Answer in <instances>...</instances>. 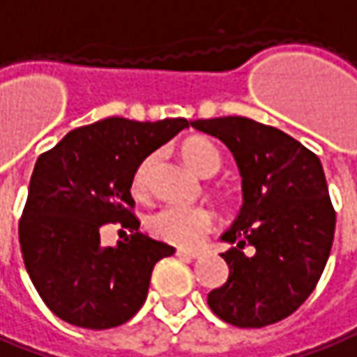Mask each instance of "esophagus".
<instances>
[{
  "instance_id": "esophagus-1",
  "label": "esophagus",
  "mask_w": 357,
  "mask_h": 357,
  "mask_svg": "<svg viewBox=\"0 0 357 357\" xmlns=\"http://www.w3.org/2000/svg\"><path fill=\"white\" fill-rule=\"evenodd\" d=\"M178 256L181 258H189V260H195L201 256V252L199 250H188V248H178Z\"/></svg>"
}]
</instances>
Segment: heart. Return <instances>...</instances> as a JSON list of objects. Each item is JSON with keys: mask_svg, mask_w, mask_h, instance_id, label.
<instances>
[{"mask_svg": "<svg viewBox=\"0 0 357 357\" xmlns=\"http://www.w3.org/2000/svg\"><path fill=\"white\" fill-rule=\"evenodd\" d=\"M181 156L199 176L209 178L220 166V154L205 138H189L181 146ZM150 158L142 160L130 178V191L140 195L146 189ZM213 227V215L197 205H166L146 219V229L154 238L178 246H197Z\"/></svg>", "mask_w": 357, "mask_h": 357, "instance_id": "1", "label": "heart"}]
</instances>
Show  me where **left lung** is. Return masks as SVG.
<instances>
[{
  "label": "left lung",
  "instance_id": "left-lung-1",
  "mask_svg": "<svg viewBox=\"0 0 357 357\" xmlns=\"http://www.w3.org/2000/svg\"><path fill=\"white\" fill-rule=\"evenodd\" d=\"M229 148L242 178V207L220 240L229 280L207 297L240 328L281 321L307 301L328 261L336 213L321 160L299 140L246 117L191 121ZM252 246V255L243 246Z\"/></svg>",
  "mask_w": 357,
  "mask_h": 357
}]
</instances>
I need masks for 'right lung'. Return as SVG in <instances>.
Wrapping results in <instances>:
<instances>
[{
  "label": "right lung",
  "mask_w": 357,
  "mask_h": 357,
  "mask_svg": "<svg viewBox=\"0 0 357 357\" xmlns=\"http://www.w3.org/2000/svg\"><path fill=\"white\" fill-rule=\"evenodd\" d=\"M185 119L138 123L107 117L70 130L36 160L19 242L26 273L46 307L74 326L105 331L144 305L156 261L176 250L142 234L130 178ZM119 222L131 238L101 247L98 230Z\"/></svg>",
  "instance_id": "obj_1"
}]
</instances>
